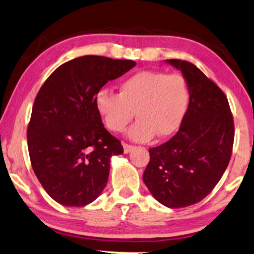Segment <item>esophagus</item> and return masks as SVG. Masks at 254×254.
<instances>
[{"label": "esophagus", "instance_id": "esophagus-1", "mask_svg": "<svg viewBox=\"0 0 254 254\" xmlns=\"http://www.w3.org/2000/svg\"><path fill=\"white\" fill-rule=\"evenodd\" d=\"M123 146H124V152L125 153H129L133 151L134 146L130 145V144H127V143H123Z\"/></svg>", "mask_w": 254, "mask_h": 254}]
</instances>
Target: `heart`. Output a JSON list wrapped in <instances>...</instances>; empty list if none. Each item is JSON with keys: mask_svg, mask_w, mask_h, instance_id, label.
<instances>
[{"mask_svg": "<svg viewBox=\"0 0 254 254\" xmlns=\"http://www.w3.org/2000/svg\"><path fill=\"white\" fill-rule=\"evenodd\" d=\"M190 104L189 84L181 74L163 71H141L121 82L119 95L102 89L95 105L105 126L121 133L134 118L128 130L135 142H148L156 134L165 137L175 133L185 120Z\"/></svg>", "mask_w": 254, "mask_h": 254, "instance_id": "1", "label": "heart"}]
</instances>
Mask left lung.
Segmentation results:
<instances>
[{
    "label": "left lung",
    "mask_w": 254,
    "mask_h": 254,
    "mask_svg": "<svg viewBox=\"0 0 254 254\" xmlns=\"http://www.w3.org/2000/svg\"><path fill=\"white\" fill-rule=\"evenodd\" d=\"M181 71L190 88L188 112L180 129L151 148L143 181L152 196L170 208L204 199L225 173L234 144V120L223 91L197 66L166 60Z\"/></svg>",
    "instance_id": "8db88e82"
}]
</instances>
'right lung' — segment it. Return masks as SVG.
Here are the masks:
<instances>
[{"label":"right lung","mask_w":254,"mask_h":254,"mask_svg":"<svg viewBox=\"0 0 254 254\" xmlns=\"http://www.w3.org/2000/svg\"><path fill=\"white\" fill-rule=\"evenodd\" d=\"M134 61L82 56L51 73L39 90L27 128L31 164L47 193L64 206H86L108 183L112 156L124 148L104 128L95 97Z\"/></svg>","instance_id":"1"}]
</instances>
